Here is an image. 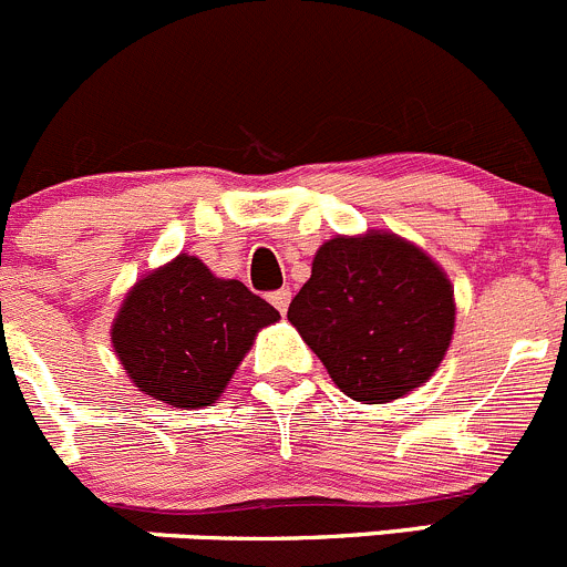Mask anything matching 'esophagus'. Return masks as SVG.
Wrapping results in <instances>:
<instances>
[{
    "label": "esophagus",
    "mask_w": 567,
    "mask_h": 567,
    "mask_svg": "<svg viewBox=\"0 0 567 567\" xmlns=\"http://www.w3.org/2000/svg\"><path fill=\"white\" fill-rule=\"evenodd\" d=\"M270 302L278 308V311L286 313V308H289V302H291V291H289V289L270 291Z\"/></svg>",
    "instance_id": "obj_1"
}]
</instances>
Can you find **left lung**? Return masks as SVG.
I'll return each mask as SVG.
<instances>
[{
	"label": "left lung",
	"mask_w": 567,
	"mask_h": 567,
	"mask_svg": "<svg viewBox=\"0 0 567 567\" xmlns=\"http://www.w3.org/2000/svg\"><path fill=\"white\" fill-rule=\"evenodd\" d=\"M289 322L347 396L378 405L439 369L455 300L439 265L394 234L336 237L313 256Z\"/></svg>",
	"instance_id": "8db88e82"
}]
</instances>
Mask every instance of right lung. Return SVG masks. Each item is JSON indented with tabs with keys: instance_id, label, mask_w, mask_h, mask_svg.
<instances>
[{
	"instance_id": "add662e5",
	"label": "right lung",
	"mask_w": 567,
	"mask_h": 567,
	"mask_svg": "<svg viewBox=\"0 0 567 567\" xmlns=\"http://www.w3.org/2000/svg\"><path fill=\"white\" fill-rule=\"evenodd\" d=\"M276 319L248 286L220 281L182 254L128 291L112 344L140 391L173 408H204L223 394L259 328Z\"/></svg>"
}]
</instances>
